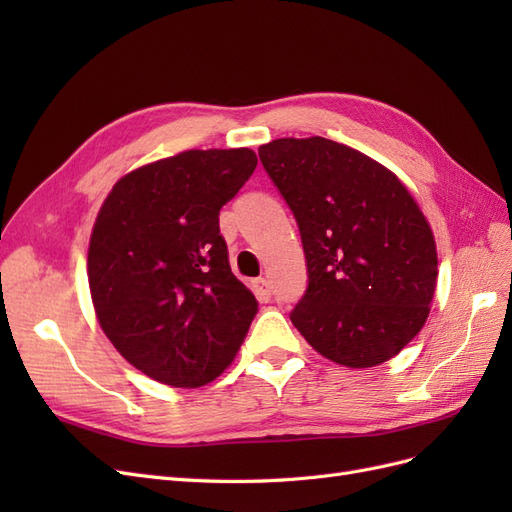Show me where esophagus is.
<instances>
[{
  "label": "esophagus",
  "mask_w": 512,
  "mask_h": 512,
  "mask_svg": "<svg viewBox=\"0 0 512 512\" xmlns=\"http://www.w3.org/2000/svg\"><path fill=\"white\" fill-rule=\"evenodd\" d=\"M252 288L260 301H271L273 290H271V282L267 280V277H258V280H254Z\"/></svg>",
  "instance_id": "obj_1"
}]
</instances>
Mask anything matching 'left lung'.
<instances>
[{
	"label": "left lung",
	"mask_w": 512,
	"mask_h": 512,
	"mask_svg": "<svg viewBox=\"0 0 512 512\" xmlns=\"http://www.w3.org/2000/svg\"><path fill=\"white\" fill-rule=\"evenodd\" d=\"M258 156L297 220L307 290L290 320L346 367H374L423 329L436 292V241L389 168L329 138H277Z\"/></svg>",
	"instance_id": "8db88e82"
}]
</instances>
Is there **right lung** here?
<instances>
[{"mask_svg": "<svg viewBox=\"0 0 512 512\" xmlns=\"http://www.w3.org/2000/svg\"><path fill=\"white\" fill-rule=\"evenodd\" d=\"M252 149H190L121 177L91 232L96 316L145 376L196 389L235 359L258 301L230 271L220 209L252 177Z\"/></svg>", "mask_w": 512, "mask_h": 512, "instance_id": "add662e5", "label": "right lung"}]
</instances>
